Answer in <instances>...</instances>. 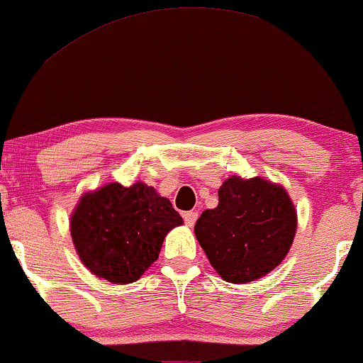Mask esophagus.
Returning a JSON list of instances; mask_svg holds the SVG:
<instances>
[{
	"label": "esophagus",
	"mask_w": 363,
	"mask_h": 363,
	"mask_svg": "<svg viewBox=\"0 0 363 363\" xmlns=\"http://www.w3.org/2000/svg\"><path fill=\"white\" fill-rule=\"evenodd\" d=\"M197 217H199V214L195 211H189V212H185V214H183V219H185L186 225H194L195 220H197Z\"/></svg>",
	"instance_id": "esophagus-1"
}]
</instances>
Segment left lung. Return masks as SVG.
I'll list each match as a JSON object with an SVG mask.
<instances>
[{
  "mask_svg": "<svg viewBox=\"0 0 363 363\" xmlns=\"http://www.w3.org/2000/svg\"><path fill=\"white\" fill-rule=\"evenodd\" d=\"M296 228V211L282 186L233 177L219 189V206L197 219L195 236L217 274L246 284L280 265Z\"/></svg>",
  "mask_w": 363,
  "mask_h": 363,
  "instance_id": "left-lung-1",
  "label": "left lung"
}]
</instances>
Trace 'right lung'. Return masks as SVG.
<instances>
[{
  "mask_svg": "<svg viewBox=\"0 0 363 363\" xmlns=\"http://www.w3.org/2000/svg\"><path fill=\"white\" fill-rule=\"evenodd\" d=\"M183 219L168 199L146 183H110L84 195L71 217L81 262L113 284L140 279L160 257L164 236Z\"/></svg>",
  "mask_w": 363,
  "mask_h": 363,
  "instance_id": "add662e5",
  "label": "right lung"
}]
</instances>
